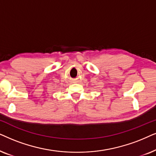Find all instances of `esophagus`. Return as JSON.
I'll list each match as a JSON object with an SVG mask.
<instances>
[{
    "label": "esophagus",
    "mask_w": 156,
    "mask_h": 156,
    "mask_svg": "<svg viewBox=\"0 0 156 156\" xmlns=\"http://www.w3.org/2000/svg\"><path fill=\"white\" fill-rule=\"evenodd\" d=\"M73 83H78V80H76V79L73 80Z\"/></svg>",
    "instance_id": "obj_1"
}]
</instances>
